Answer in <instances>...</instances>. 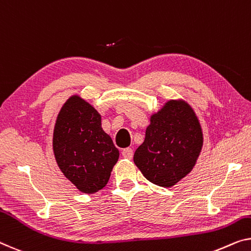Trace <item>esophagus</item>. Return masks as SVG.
I'll use <instances>...</instances> for the list:
<instances>
[{"label": "esophagus", "mask_w": 251, "mask_h": 251, "mask_svg": "<svg viewBox=\"0 0 251 251\" xmlns=\"http://www.w3.org/2000/svg\"><path fill=\"white\" fill-rule=\"evenodd\" d=\"M133 150L130 149V148H127V149H124L123 150V152H122V155L124 156L125 159H128V160H130L133 158Z\"/></svg>", "instance_id": "34e87169"}]
</instances>
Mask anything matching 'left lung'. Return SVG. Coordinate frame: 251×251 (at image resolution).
Segmentation results:
<instances>
[{
    "label": "left lung",
    "mask_w": 251,
    "mask_h": 251,
    "mask_svg": "<svg viewBox=\"0 0 251 251\" xmlns=\"http://www.w3.org/2000/svg\"><path fill=\"white\" fill-rule=\"evenodd\" d=\"M201 147L203 132L195 111L184 100H170L151 116L134 163L152 184L171 187L192 171Z\"/></svg>",
    "instance_id": "left-lung-1"
}]
</instances>
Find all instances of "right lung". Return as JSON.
Returning <instances> with one entry per match:
<instances>
[{"mask_svg": "<svg viewBox=\"0 0 251 251\" xmlns=\"http://www.w3.org/2000/svg\"><path fill=\"white\" fill-rule=\"evenodd\" d=\"M54 155L65 177L82 193L93 194L109 180L119 151L103 132L101 116L78 96L63 104L53 135Z\"/></svg>", "mask_w": 251, "mask_h": 251, "instance_id": "obj_1", "label": "right lung"}]
</instances>
